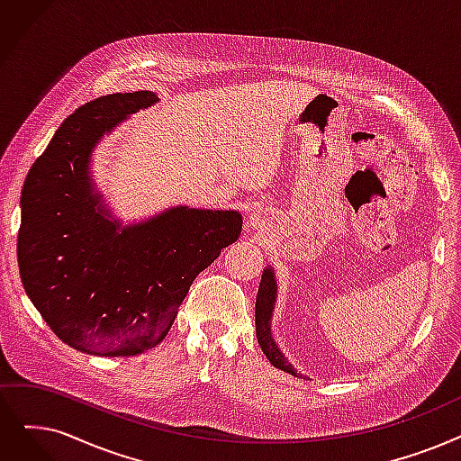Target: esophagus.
<instances>
[{"label": "esophagus", "mask_w": 461, "mask_h": 461, "mask_svg": "<svg viewBox=\"0 0 461 461\" xmlns=\"http://www.w3.org/2000/svg\"><path fill=\"white\" fill-rule=\"evenodd\" d=\"M267 220H269L267 212L262 211V209H258V211L250 212V216H249V226H250L252 230H264V228L267 226Z\"/></svg>", "instance_id": "34e87169"}]
</instances>
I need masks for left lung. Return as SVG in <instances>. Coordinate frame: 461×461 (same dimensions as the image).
<instances>
[{
    "mask_svg": "<svg viewBox=\"0 0 461 461\" xmlns=\"http://www.w3.org/2000/svg\"><path fill=\"white\" fill-rule=\"evenodd\" d=\"M278 285H276V276L275 269L267 266L262 273V283H259L258 295H256V337L259 348L264 350L266 357L269 359V364L275 366L276 369L290 373L294 376H302V373H297V369L292 366L290 359L280 350L278 343L273 337V312H275V303H276V294Z\"/></svg>",
    "mask_w": 461,
    "mask_h": 461,
    "instance_id": "obj_1",
    "label": "left lung"
}]
</instances>
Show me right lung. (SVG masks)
<instances>
[{"label": "right lung", "instance_id": "right-lung-1", "mask_svg": "<svg viewBox=\"0 0 461 461\" xmlns=\"http://www.w3.org/2000/svg\"><path fill=\"white\" fill-rule=\"evenodd\" d=\"M159 102L150 90L78 107L32 166L20 209L24 290L66 345L137 356L167 335L194 278L235 243L239 211L169 207L124 224L92 176V154L126 118Z\"/></svg>", "mask_w": 461, "mask_h": 461}]
</instances>
